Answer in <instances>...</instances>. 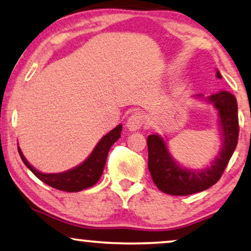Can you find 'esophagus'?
<instances>
[{
	"mask_svg": "<svg viewBox=\"0 0 251 251\" xmlns=\"http://www.w3.org/2000/svg\"><path fill=\"white\" fill-rule=\"evenodd\" d=\"M145 122L144 115L142 113H134L132 114L127 119L126 126L129 130H137L140 129L142 126H143Z\"/></svg>",
	"mask_w": 251,
	"mask_h": 251,
	"instance_id": "obj_1",
	"label": "esophagus"
}]
</instances>
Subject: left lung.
<instances>
[{
    "label": "left lung",
    "instance_id": "left-lung-1",
    "mask_svg": "<svg viewBox=\"0 0 251 251\" xmlns=\"http://www.w3.org/2000/svg\"><path fill=\"white\" fill-rule=\"evenodd\" d=\"M216 77L222 78L218 71ZM219 110L220 124L222 127L223 147L211 167L203 170H189L175 162L168 151L166 142L159 135L148 136V167L152 180L161 192L174 196H187L209 188L220 180L232 156L239 137L238 104L233 95L219 91L208 97Z\"/></svg>",
    "mask_w": 251,
    "mask_h": 251
}]
</instances>
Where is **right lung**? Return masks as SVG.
Returning <instances> with one entry per match:
<instances>
[{
    "instance_id": "add662e5",
    "label": "right lung",
    "mask_w": 251,
    "mask_h": 251,
    "mask_svg": "<svg viewBox=\"0 0 251 251\" xmlns=\"http://www.w3.org/2000/svg\"><path fill=\"white\" fill-rule=\"evenodd\" d=\"M122 125L116 126L113 130L106 134L97 147L93 150L89 158L80 166L74 168L72 170L65 171L61 174H43L35 169L22 154L20 148L18 147L19 154L22 161L28 167V169L40 179L45 184L53 187L55 189L63 190V192H80L92 187L101 177L104 164H106L107 155L109 149L116 141L121 137Z\"/></svg>"
}]
</instances>
